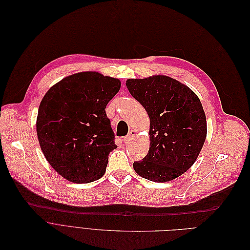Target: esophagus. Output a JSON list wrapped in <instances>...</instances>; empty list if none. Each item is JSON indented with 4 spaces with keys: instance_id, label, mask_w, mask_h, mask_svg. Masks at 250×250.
<instances>
[{
    "instance_id": "1",
    "label": "esophagus",
    "mask_w": 250,
    "mask_h": 250,
    "mask_svg": "<svg viewBox=\"0 0 250 250\" xmlns=\"http://www.w3.org/2000/svg\"><path fill=\"white\" fill-rule=\"evenodd\" d=\"M135 136H136V131H134V130H131V131L128 133V135L124 137V142H125V144H128V142L131 141L132 138H134Z\"/></svg>"
}]
</instances>
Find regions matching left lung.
Returning a JSON list of instances; mask_svg holds the SVG:
<instances>
[{"instance_id":"8db88e82","label":"left lung","mask_w":250,"mask_h":250,"mask_svg":"<svg viewBox=\"0 0 250 250\" xmlns=\"http://www.w3.org/2000/svg\"><path fill=\"white\" fill-rule=\"evenodd\" d=\"M126 86L149 117V149L134 171L153 182H169L195 163L207 138V118L193 90L172 77L129 78Z\"/></svg>"}]
</instances>
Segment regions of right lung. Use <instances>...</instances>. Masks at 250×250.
Instances as JSON below:
<instances>
[{
  "label": "right lung",
  "instance_id": "1",
  "mask_svg": "<svg viewBox=\"0 0 250 250\" xmlns=\"http://www.w3.org/2000/svg\"><path fill=\"white\" fill-rule=\"evenodd\" d=\"M121 81L97 71L69 75L43 96L37 134L44 158L66 180L89 183L102 178L117 148L105 106Z\"/></svg>",
  "mask_w": 250,
  "mask_h": 250
}]
</instances>
